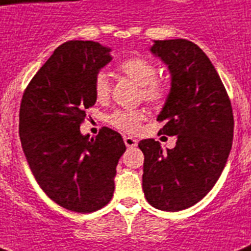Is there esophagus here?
Segmentation results:
<instances>
[{
  "instance_id": "1",
  "label": "esophagus",
  "mask_w": 251,
  "mask_h": 251,
  "mask_svg": "<svg viewBox=\"0 0 251 251\" xmlns=\"http://www.w3.org/2000/svg\"><path fill=\"white\" fill-rule=\"evenodd\" d=\"M124 142L127 147H135L138 145V141L133 137H124Z\"/></svg>"
}]
</instances>
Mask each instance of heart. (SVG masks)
Masks as SVG:
<instances>
[{"label":"heart","mask_w":251,"mask_h":251,"mask_svg":"<svg viewBox=\"0 0 251 251\" xmlns=\"http://www.w3.org/2000/svg\"><path fill=\"white\" fill-rule=\"evenodd\" d=\"M120 70L126 76H129L134 83L142 87V96L146 101L151 104H159L164 100L167 88L163 82L156 79L157 69L152 62L145 58L134 57L124 61L120 65ZM94 88L98 100L108 99L110 92V82L105 73L101 72L96 75ZM145 118L146 113L143 110H116L109 117V121L118 129L127 133H134L137 131L139 124Z\"/></svg>","instance_id":"obj_1"}]
</instances>
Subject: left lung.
Returning <instances> with one entry per match:
<instances>
[{
    "mask_svg": "<svg viewBox=\"0 0 251 251\" xmlns=\"http://www.w3.org/2000/svg\"><path fill=\"white\" fill-rule=\"evenodd\" d=\"M150 52L171 74L159 133L177 135V142L167 152L152 138L138 143L145 155L142 187L151 206L176 212L204 198L222 175L233 142V113L216 69L198 45L153 40Z\"/></svg>",
    "mask_w": 251,
    "mask_h": 251,
    "instance_id": "1",
    "label": "left lung"
}]
</instances>
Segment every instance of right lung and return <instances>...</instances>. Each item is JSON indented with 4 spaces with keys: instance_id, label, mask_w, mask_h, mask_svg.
<instances>
[{
    "instance_id": "right-lung-1",
    "label": "right lung",
    "mask_w": 251,
    "mask_h": 251,
    "mask_svg": "<svg viewBox=\"0 0 251 251\" xmlns=\"http://www.w3.org/2000/svg\"><path fill=\"white\" fill-rule=\"evenodd\" d=\"M112 48L70 40L53 52L22 99L19 135L33 177L53 202L87 214L113 197L116 167L125 152L121 134L102 127L96 138L80 133L96 102L95 78L113 60Z\"/></svg>"
}]
</instances>
